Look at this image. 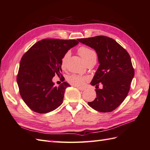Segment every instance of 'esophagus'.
<instances>
[{"instance_id":"esophagus-1","label":"esophagus","mask_w":150,"mask_h":150,"mask_svg":"<svg viewBox=\"0 0 150 150\" xmlns=\"http://www.w3.org/2000/svg\"><path fill=\"white\" fill-rule=\"evenodd\" d=\"M77 88H78V89H79L80 91H82L85 90V89H84V88H82V87H77Z\"/></svg>"}]
</instances>
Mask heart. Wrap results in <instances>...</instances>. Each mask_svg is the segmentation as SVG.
I'll return each mask as SVG.
<instances>
[{
  "mask_svg": "<svg viewBox=\"0 0 150 150\" xmlns=\"http://www.w3.org/2000/svg\"><path fill=\"white\" fill-rule=\"evenodd\" d=\"M78 52L86 64L92 59H96V56L95 52L93 50L85 47V46H81V47H79L78 49ZM69 56H70V52H67L63 56L61 61V68L64 69L66 67L67 61ZM67 79L68 82L72 86L75 87H83L85 85L86 82L89 80V78L87 76L73 74L69 75Z\"/></svg>",
  "mask_w": 150,
  "mask_h": 150,
  "instance_id": "heart-1",
  "label": "heart"
}]
</instances>
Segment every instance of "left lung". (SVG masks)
Returning a JSON list of instances; mask_svg holds the SVG:
<instances>
[{
	"instance_id": "obj_1",
	"label": "left lung",
	"mask_w": 150,
	"mask_h": 150,
	"mask_svg": "<svg viewBox=\"0 0 150 150\" xmlns=\"http://www.w3.org/2000/svg\"><path fill=\"white\" fill-rule=\"evenodd\" d=\"M77 40L95 50L99 63L91 82L96 86V98L88 105L99 112H112L127 97L134 75L129 53L113 38L106 36ZM99 83L103 84L102 90L98 89Z\"/></svg>"
}]
</instances>
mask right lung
<instances>
[{
    "label": "right lung",
    "instance_id": "add662e5",
    "mask_svg": "<svg viewBox=\"0 0 150 150\" xmlns=\"http://www.w3.org/2000/svg\"><path fill=\"white\" fill-rule=\"evenodd\" d=\"M78 44L76 40L43 39L23 56L17 83L23 100L33 112L49 113L63 103L65 89L70 85L64 82L54 86L52 78L55 75L63 76L61 59Z\"/></svg>",
    "mask_w": 150,
    "mask_h": 150
}]
</instances>
